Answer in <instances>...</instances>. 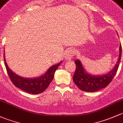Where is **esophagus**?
Returning <instances> with one entry per match:
<instances>
[{
    "instance_id": "1",
    "label": "esophagus",
    "mask_w": 123,
    "mask_h": 123,
    "mask_svg": "<svg viewBox=\"0 0 123 123\" xmlns=\"http://www.w3.org/2000/svg\"><path fill=\"white\" fill-rule=\"evenodd\" d=\"M74 54V51L73 50H69L66 52L65 54V60H70L73 58V55Z\"/></svg>"
}]
</instances>
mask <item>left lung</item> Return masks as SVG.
<instances>
[{
  "label": "left lung",
  "mask_w": 123,
  "mask_h": 123,
  "mask_svg": "<svg viewBox=\"0 0 123 123\" xmlns=\"http://www.w3.org/2000/svg\"><path fill=\"white\" fill-rule=\"evenodd\" d=\"M121 57V45L119 48V56L116 65L110 72L101 75L90 74L85 70L79 59L74 61L76 71L73 77V80L76 85L85 92H93L104 88L111 82L117 73L120 65Z\"/></svg>",
  "instance_id": "left-lung-1"
}]
</instances>
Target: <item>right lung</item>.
<instances>
[{"mask_svg":"<svg viewBox=\"0 0 123 123\" xmlns=\"http://www.w3.org/2000/svg\"><path fill=\"white\" fill-rule=\"evenodd\" d=\"M3 57L7 74L13 85L22 91L31 94L41 93L47 89L54 78L55 70L62 63V62H60L57 64L53 65L45 73L39 77L32 78H24L16 74L9 69L5 59V53Z\"/></svg>","mask_w":123,"mask_h":123,"instance_id":"add662e5","label":"right lung"}]
</instances>
